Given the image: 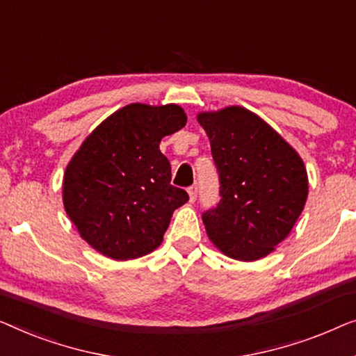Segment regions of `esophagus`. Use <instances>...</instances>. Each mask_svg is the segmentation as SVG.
I'll use <instances>...</instances> for the list:
<instances>
[{"label": "esophagus", "mask_w": 356, "mask_h": 356, "mask_svg": "<svg viewBox=\"0 0 356 356\" xmlns=\"http://www.w3.org/2000/svg\"><path fill=\"white\" fill-rule=\"evenodd\" d=\"M188 198H190V203H193L195 200H197V195H198V187L197 185H192V187H188Z\"/></svg>", "instance_id": "34e87169"}]
</instances>
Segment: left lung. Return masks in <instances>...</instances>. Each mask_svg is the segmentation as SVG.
I'll return each mask as SVG.
<instances>
[{"instance_id":"left-lung-1","label":"left lung","mask_w":356,"mask_h":356,"mask_svg":"<svg viewBox=\"0 0 356 356\" xmlns=\"http://www.w3.org/2000/svg\"><path fill=\"white\" fill-rule=\"evenodd\" d=\"M219 174L218 207L203 213L211 242L229 258L257 261L295 226L308 197L300 154L242 106L200 113Z\"/></svg>"}]
</instances>
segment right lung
I'll return each mask as SVG.
<instances>
[{"instance_id": "1", "label": "right lung", "mask_w": 356, "mask_h": 356, "mask_svg": "<svg viewBox=\"0 0 356 356\" xmlns=\"http://www.w3.org/2000/svg\"><path fill=\"white\" fill-rule=\"evenodd\" d=\"M185 122L177 104L132 103L83 140L64 172L63 202L90 247L126 261L161 245L174 209L188 195L171 184L159 143Z\"/></svg>"}]
</instances>
